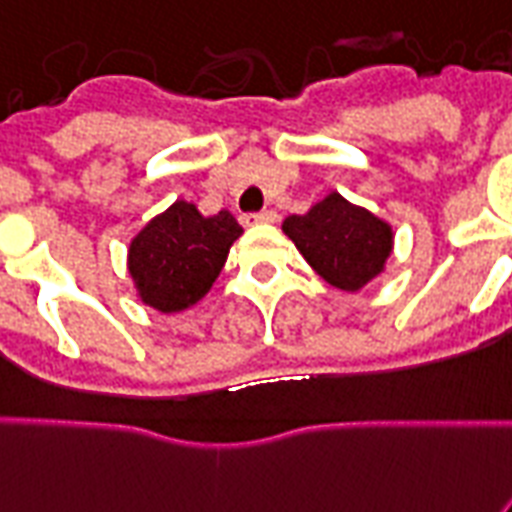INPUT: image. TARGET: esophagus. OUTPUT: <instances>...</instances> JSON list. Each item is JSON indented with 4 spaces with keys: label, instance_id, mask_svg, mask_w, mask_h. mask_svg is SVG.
I'll use <instances>...</instances> for the list:
<instances>
[{
    "label": "esophagus",
    "instance_id": "34e87169",
    "mask_svg": "<svg viewBox=\"0 0 512 512\" xmlns=\"http://www.w3.org/2000/svg\"><path fill=\"white\" fill-rule=\"evenodd\" d=\"M277 213L275 211H261V213H251V216H245V224H275Z\"/></svg>",
    "mask_w": 512,
    "mask_h": 512
}]
</instances>
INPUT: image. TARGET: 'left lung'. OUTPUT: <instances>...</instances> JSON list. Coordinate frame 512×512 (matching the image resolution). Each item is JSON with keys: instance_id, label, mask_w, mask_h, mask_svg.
<instances>
[{"instance_id": "8db88e82", "label": "left lung", "mask_w": 512, "mask_h": 512, "mask_svg": "<svg viewBox=\"0 0 512 512\" xmlns=\"http://www.w3.org/2000/svg\"><path fill=\"white\" fill-rule=\"evenodd\" d=\"M283 232L328 285L347 293L382 275L395 248L390 221L339 192H328L304 216H288Z\"/></svg>"}]
</instances>
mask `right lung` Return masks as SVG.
<instances>
[{
	"instance_id": "right-lung-1",
	"label": "right lung",
	"mask_w": 512,
	"mask_h": 512,
	"mask_svg": "<svg viewBox=\"0 0 512 512\" xmlns=\"http://www.w3.org/2000/svg\"><path fill=\"white\" fill-rule=\"evenodd\" d=\"M243 227L229 211L202 216L176 200L138 229L128 245V275L136 299L162 315L192 310L211 291Z\"/></svg>"
}]
</instances>
